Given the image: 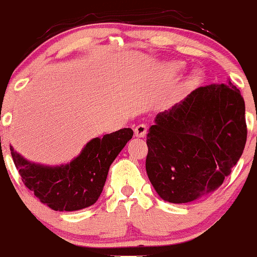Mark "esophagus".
<instances>
[{"instance_id": "esophagus-1", "label": "esophagus", "mask_w": 257, "mask_h": 257, "mask_svg": "<svg viewBox=\"0 0 257 257\" xmlns=\"http://www.w3.org/2000/svg\"><path fill=\"white\" fill-rule=\"evenodd\" d=\"M134 133H135V137L137 138H144L147 133V125L144 124V123H141V124L135 126Z\"/></svg>"}]
</instances>
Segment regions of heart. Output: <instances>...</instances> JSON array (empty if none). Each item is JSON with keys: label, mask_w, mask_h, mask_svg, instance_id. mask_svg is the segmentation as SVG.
<instances>
[{"label": "heart", "mask_w": 257, "mask_h": 257, "mask_svg": "<svg viewBox=\"0 0 257 257\" xmlns=\"http://www.w3.org/2000/svg\"><path fill=\"white\" fill-rule=\"evenodd\" d=\"M182 67H184V64H182V63H180V61H173V63L168 64V71H169L170 75H176V73L181 71ZM192 77L194 79L198 78L199 77V72L198 71L193 72Z\"/></svg>", "instance_id": "b5f03b06"}]
</instances>
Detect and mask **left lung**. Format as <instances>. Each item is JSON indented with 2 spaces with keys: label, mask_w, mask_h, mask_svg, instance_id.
I'll use <instances>...</instances> for the list:
<instances>
[{
  "label": "left lung",
  "mask_w": 257,
  "mask_h": 257,
  "mask_svg": "<svg viewBox=\"0 0 257 257\" xmlns=\"http://www.w3.org/2000/svg\"><path fill=\"white\" fill-rule=\"evenodd\" d=\"M246 134L245 104L231 81L197 88L156 116L146 140L147 176L166 202L202 198L231 174Z\"/></svg>",
  "instance_id": "1"
}]
</instances>
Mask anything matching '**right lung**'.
Segmentation results:
<instances>
[{"instance_id": "right-lung-1", "label": "right lung", "mask_w": 257, "mask_h": 257, "mask_svg": "<svg viewBox=\"0 0 257 257\" xmlns=\"http://www.w3.org/2000/svg\"><path fill=\"white\" fill-rule=\"evenodd\" d=\"M133 138L131 128L91 139L70 163L43 166L28 161L13 146L11 153L23 182L55 211H75L98 200L112 162Z\"/></svg>"}]
</instances>
